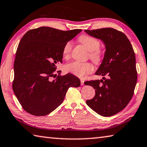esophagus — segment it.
<instances>
[{
  "label": "esophagus",
  "mask_w": 147,
  "mask_h": 147,
  "mask_svg": "<svg viewBox=\"0 0 147 147\" xmlns=\"http://www.w3.org/2000/svg\"><path fill=\"white\" fill-rule=\"evenodd\" d=\"M80 82H81V85H84V80L81 79Z\"/></svg>",
  "instance_id": "obj_1"
}]
</instances>
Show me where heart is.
<instances>
[{
    "label": "heart",
    "mask_w": 147,
    "mask_h": 147,
    "mask_svg": "<svg viewBox=\"0 0 147 147\" xmlns=\"http://www.w3.org/2000/svg\"><path fill=\"white\" fill-rule=\"evenodd\" d=\"M79 41L86 47L90 52L89 57L96 63H99L101 60V53L99 50L100 42L96 38L87 34L82 35L79 38ZM72 49L71 42H68L63 48V56L64 58H68ZM94 67L90 63L80 62L74 61L68 63L65 66V70L67 73H71L76 76L83 78L86 74L93 71Z\"/></svg>",
    "instance_id": "heart-1"
}]
</instances>
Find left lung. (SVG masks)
Masks as SVG:
<instances>
[{"label":"left lung","mask_w":147,"mask_h":147,"mask_svg":"<svg viewBox=\"0 0 147 147\" xmlns=\"http://www.w3.org/2000/svg\"><path fill=\"white\" fill-rule=\"evenodd\" d=\"M105 46L104 57L95 74L107 76L103 80L85 82L96 94L87 105L100 115L113 116L122 111L132 98L137 82L135 53L129 40L122 32L111 28L85 30Z\"/></svg>","instance_id":"left-lung-1"}]
</instances>
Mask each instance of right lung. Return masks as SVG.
<instances>
[{"instance_id":"1","label":"right lung","mask_w":147,"mask_h":147,"mask_svg":"<svg viewBox=\"0 0 147 147\" xmlns=\"http://www.w3.org/2000/svg\"><path fill=\"white\" fill-rule=\"evenodd\" d=\"M81 31L43 26L28 31L21 38L14 62L13 90L27 113L47 115L61 105L69 87L80 85L79 78L71 73L53 77L57 65L62 63L63 47Z\"/></svg>"}]
</instances>
